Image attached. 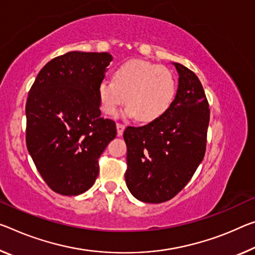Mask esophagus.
I'll return each mask as SVG.
<instances>
[{"label": "esophagus", "instance_id": "34e87169", "mask_svg": "<svg viewBox=\"0 0 255 255\" xmlns=\"http://www.w3.org/2000/svg\"><path fill=\"white\" fill-rule=\"evenodd\" d=\"M124 130H125V125L121 123H117V132H118V136L123 135Z\"/></svg>", "mask_w": 255, "mask_h": 255}]
</instances>
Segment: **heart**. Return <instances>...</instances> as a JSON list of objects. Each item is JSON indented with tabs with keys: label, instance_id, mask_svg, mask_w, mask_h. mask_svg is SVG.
Returning <instances> with one entry per match:
<instances>
[{
	"label": "heart",
	"instance_id": "b5f03b06",
	"mask_svg": "<svg viewBox=\"0 0 255 255\" xmlns=\"http://www.w3.org/2000/svg\"><path fill=\"white\" fill-rule=\"evenodd\" d=\"M99 99L106 115H115L124 103L126 115L142 123H153L165 115L176 94V82L170 70L143 60H129L113 74V82L100 83Z\"/></svg>",
	"mask_w": 255,
	"mask_h": 255
}]
</instances>
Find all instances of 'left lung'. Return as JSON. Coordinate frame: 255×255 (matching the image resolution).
Listing matches in <instances>:
<instances>
[{"label": "left lung", "mask_w": 255, "mask_h": 255, "mask_svg": "<svg viewBox=\"0 0 255 255\" xmlns=\"http://www.w3.org/2000/svg\"><path fill=\"white\" fill-rule=\"evenodd\" d=\"M179 74L175 100L159 120L128 126L125 179L129 191L145 203H162L183 189L203 160L210 120L209 103L200 79L188 68Z\"/></svg>", "instance_id": "8db88e82"}]
</instances>
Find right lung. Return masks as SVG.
<instances>
[{
    "mask_svg": "<svg viewBox=\"0 0 255 255\" xmlns=\"http://www.w3.org/2000/svg\"><path fill=\"white\" fill-rule=\"evenodd\" d=\"M112 61L108 52L72 51L42 68L26 102V144L52 191L75 196L99 176V157L117 135L101 117L98 88Z\"/></svg>",
    "mask_w": 255,
    "mask_h": 255,
    "instance_id": "1",
    "label": "right lung"
}]
</instances>
